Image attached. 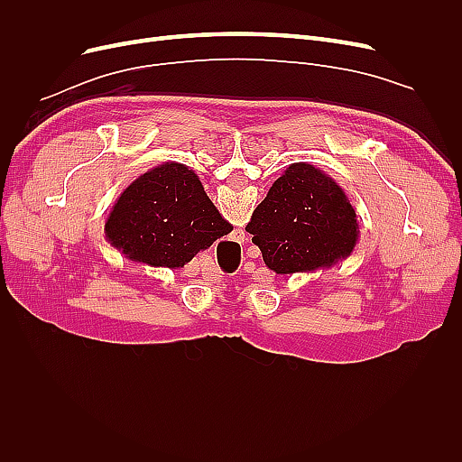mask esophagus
Listing matches in <instances>:
<instances>
[{
  "label": "esophagus",
  "mask_w": 462,
  "mask_h": 462,
  "mask_svg": "<svg viewBox=\"0 0 462 462\" xmlns=\"http://www.w3.org/2000/svg\"><path fill=\"white\" fill-rule=\"evenodd\" d=\"M235 236H236V241H245V231L243 229H235Z\"/></svg>",
  "instance_id": "1"
}]
</instances>
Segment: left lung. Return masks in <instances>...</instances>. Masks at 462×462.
<instances>
[{"label": "left lung", "instance_id": "8db88e82", "mask_svg": "<svg viewBox=\"0 0 462 462\" xmlns=\"http://www.w3.org/2000/svg\"><path fill=\"white\" fill-rule=\"evenodd\" d=\"M246 231L270 270L282 275L331 268L358 243L356 212L318 167L291 163L254 209Z\"/></svg>", "mask_w": 462, "mask_h": 462}]
</instances>
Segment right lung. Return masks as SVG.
I'll return each mask as SVG.
<instances>
[{"label":"right lung","mask_w":462,"mask_h":462,"mask_svg":"<svg viewBox=\"0 0 462 462\" xmlns=\"http://www.w3.org/2000/svg\"><path fill=\"white\" fill-rule=\"evenodd\" d=\"M231 229L199 175L175 162L136 177L106 221L109 245L125 258L171 270L183 268Z\"/></svg>","instance_id":"1"}]
</instances>
